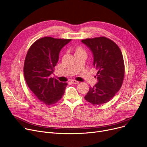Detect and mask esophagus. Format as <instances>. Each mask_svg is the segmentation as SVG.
Returning <instances> with one entry per match:
<instances>
[{
	"label": "esophagus",
	"instance_id": "34e87169",
	"mask_svg": "<svg viewBox=\"0 0 147 147\" xmlns=\"http://www.w3.org/2000/svg\"><path fill=\"white\" fill-rule=\"evenodd\" d=\"M71 82L72 84H79V82L77 81H76V80H72Z\"/></svg>",
	"mask_w": 147,
	"mask_h": 147
}]
</instances>
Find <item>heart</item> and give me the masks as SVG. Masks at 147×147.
Instances as JSON below:
<instances>
[{"label": "heart", "instance_id": "1", "mask_svg": "<svg viewBox=\"0 0 147 147\" xmlns=\"http://www.w3.org/2000/svg\"><path fill=\"white\" fill-rule=\"evenodd\" d=\"M82 51V49L80 48H78L77 50H76V51Z\"/></svg>", "mask_w": 147, "mask_h": 147}]
</instances>
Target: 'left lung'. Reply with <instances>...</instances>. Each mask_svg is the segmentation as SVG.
Masks as SVG:
<instances>
[{
    "mask_svg": "<svg viewBox=\"0 0 147 147\" xmlns=\"http://www.w3.org/2000/svg\"><path fill=\"white\" fill-rule=\"evenodd\" d=\"M92 51L93 65L97 69V82L85 96L93 105L108 102L120 90L124 79V64L120 48L106 37L81 40Z\"/></svg>",
    "mask_w": 147,
    "mask_h": 147,
    "instance_id": "obj_1",
    "label": "left lung"
}]
</instances>
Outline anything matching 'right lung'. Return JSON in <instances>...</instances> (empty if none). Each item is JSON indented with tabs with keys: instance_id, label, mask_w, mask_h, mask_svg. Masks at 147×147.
<instances>
[{
	"instance_id": "add662e5",
	"label": "right lung",
	"mask_w": 147,
	"mask_h": 147,
	"mask_svg": "<svg viewBox=\"0 0 147 147\" xmlns=\"http://www.w3.org/2000/svg\"><path fill=\"white\" fill-rule=\"evenodd\" d=\"M71 39L40 38L32 45L24 61V75L27 84L40 102L51 105L61 99L67 85L51 78L59 53Z\"/></svg>"
}]
</instances>
